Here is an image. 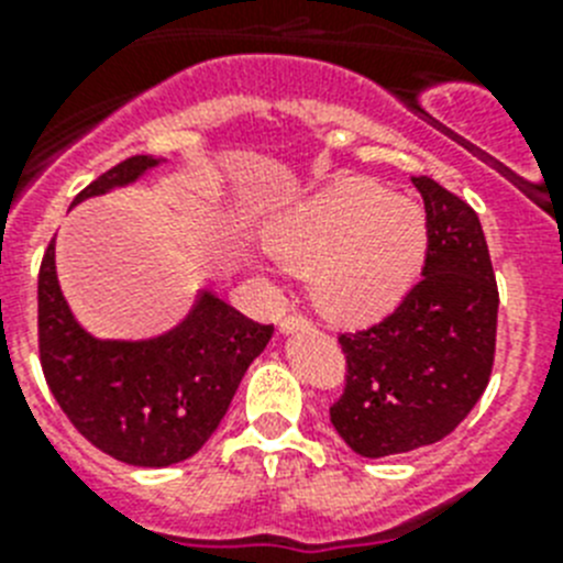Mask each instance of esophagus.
Listing matches in <instances>:
<instances>
[{
    "mask_svg": "<svg viewBox=\"0 0 563 563\" xmlns=\"http://www.w3.org/2000/svg\"><path fill=\"white\" fill-rule=\"evenodd\" d=\"M301 327H310V318L301 316V312H287V316L278 321V330H282V332L301 330Z\"/></svg>",
    "mask_w": 563,
    "mask_h": 563,
    "instance_id": "esophagus-1",
    "label": "esophagus"
}]
</instances>
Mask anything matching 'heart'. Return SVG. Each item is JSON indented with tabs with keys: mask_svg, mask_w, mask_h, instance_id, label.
<instances>
[{
	"mask_svg": "<svg viewBox=\"0 0 563 563\" xmlns=\"http://www.w3.org/2000/svg\"><path fill=\"white\" fill-rule=\"evenodd\" d=\"M267 251L292 273H312L316 305L341 321H372L415 285L429 225L417 202L372 180H338L276 213Z\"/></svg>",
	"mask_w": 563,
	"mask_h": 563,
	"instance_id": "1",
	"label": "heart"
}]
</instances>
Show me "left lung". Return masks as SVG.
Here are the masks:
<instances>
[{
    "mask_svg": "<svg viewBox=\"0 0 563 563\" xmlns=\"http://www.w3.org/2000/svg\"><path fill=\"white\" fill-rule=\"evenodd\" d=\"M411 183L429 225L422 278L383 321L338 335L346 372L330 420L369 460L449 437L494 372L499 287L479 217L426 174Z\"/></svg>",
    "mask_w": 563,
    "mask_h": 563,
    "instance_id": "left-lung-1",
    "label": "left lung"
}]
</instances>
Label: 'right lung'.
<instances>
[{"instance_id": "right-lung-1", "label": "right lung", "mask_w": 563, "mask_h": 563, "mask_svg": "<svg viewBox=\"0 0 563 563\" xmlns=\"http://www.w3.org/2000/svg\"><path fill=\"white\" fill-rule=\"evenodd\" d=\"M154 157H126L73 206L137 180ZM273 324H256L213 292L168 335L143 343L96 341L76 324L47 245L38 267V361L49 391L98 451L126 465L168 467L194 456L225 417L239 380L265 350Z\"/></svg>"}]
</instances>
